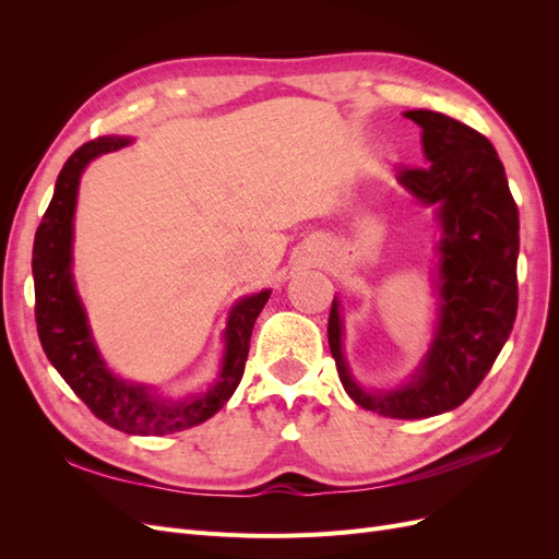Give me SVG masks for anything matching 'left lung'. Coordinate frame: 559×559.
Masks as SVG:
<instances>
[{
    "label": "left lung",
    "mask_w": 559,
    "mask_h": 559,
    "mask_svg": "<svg viewBox=\"0 0 559 559\" xmlns=\"http://www.w3.org/2000/svg\"><path fill=\"white\" fill-rule=\"evenodd\" d=\"M421 128L425 167L399 181L425 205H438V324L415 378L389 392H366L343 357L341 302L333 298L329 347L349 399L394 419L433 417L462 405L509 341L518 312L520 218L503 165L485 134L454 118L405 111Z\"/></svg>",
    "instance_id": "1"
}]
</instances>
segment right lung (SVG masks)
Instances as JSON below:
<instances>
[{"instance_id":"right-lung-1","label":"right lung","mask_w":559,"mask_h":559,"mask_svg":"<svg viewBox=\"0 0 559 559\" xmlns=\"http://www.w3.org/2000/svg\"><path fill=\"white\" fill-rule=\"evenodd\" d=\"M128 144V138H97L79 146L60 170L56 193L50 198L32 249L35 317L48 361L97 419L132 436H165L191 429L224 408L242 380L253 321L261 314L270 292L235 302L224 333L222 373L205 394L189 401H165L151 392V386L132 384L111 373L93 343L86 310L74 286L72 235L81 173L93 158Z\"/></svg>"}]
</instances>
